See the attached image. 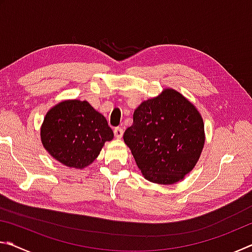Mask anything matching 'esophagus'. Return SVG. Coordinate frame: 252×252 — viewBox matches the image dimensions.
<instances>
[{
	"label": "esophagus",
	"instance_id": "1",
	"mask_svg": "<svg viewBox=\"0 0 252 252\" xmlns=\"http://www.w3.org/2000/svg\"><path fill=\"white\" fill-rule=\"evenodd\" d=\"M114 135H116V138L118 139H121L122 135H123V129L121 126H118L114 129Z\"/></svg>",
	"mask_w": 252,
	"mask_h": 252
}]
</instances>
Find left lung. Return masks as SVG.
Listing matches in <instances>:
<instances>
[{
	"mask_svg": "<svg viewBox=\"0 0 252 252\" xmlns=\"http://www.w3.org/2000/svg\"><path fill=\"white\" fill-rule=\"evenodd\" d=\"M204 139L201 114L173 89L143 101L123 134L143 177L160 185H173L194 168Z\"/></svg>",
	"mask_w": 252,
	"mask_h": 252,
	"instance_id": "8db88e82",
	"label": "left lung"
}]
</instances>
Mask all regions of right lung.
I'll use <instances>...</instances> for the list:
<instances>
[{
    "mask_svg": "<svg viewBox=\"0 0 252 252\" xmlns=\"http://www.w3.org/2000/svg\"><path fill=\"white\" fill-rule=\"evenodd\" d=\"M112 139L113 131L106 119L87 101L60 102L48 111L41 126L45 150L70 168L88 167Z\"/></svg>",
    "mask_w": 252,
    "mask_h": 252,
    "instance_id": "add662e5",
    "label": "right lung"
}]
</instances>
